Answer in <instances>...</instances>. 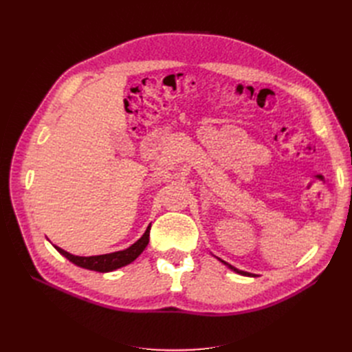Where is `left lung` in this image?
Wrapping results in <instances>:
<instances>
[{"label":"left lung","instance_id":"8db88e82","mask_svg":"<svg viewBox=\"0 0 352 352\" xmlns=\"http://www.w3.org/2000/svg\"><path fill=\"white\" fill-rule=\"evenodd\" d=\"M220 260V258H219ZM223 264H226L228 265V267L230 269V270H233V272H236V273H239V274H242V276H252L251 273H248V272H242V270H238L236 267H233V265H230L229 263H226V261H223V260H220Z\"/></svg>","mask_w":352,"mask_h":352}]
</instances>
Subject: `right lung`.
I'll list each match as a JSON object with an SVG mask.
<instances>
[{
    "mask_svg": "<svg viewBox=\"0 0 352 352\" xmlns=\"http://www.w3.org/2000/svg\"><path fill=\"white\" fill-rule=\"evenodd\" d=\"M150 230H151V225L146 228L141 239H138L133 245H131L129 248H126L123 251H117V252H110V254L92 255V257H79V255H73L65 250L56 247V245L54 247L61 255H65L69 261L79 265V267L105 273V272H113L116 269H120L123 265L129 264L140 257V254L145 250L148 242H150Z\"/></svg>",
    "mask_w": 352,
    "mask_h": 352,
    "instance_id": "1",
    "label": "right lung"
}]
</instances>
